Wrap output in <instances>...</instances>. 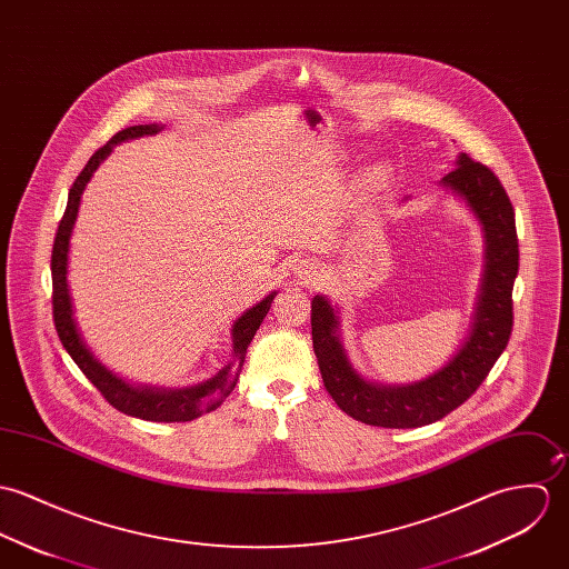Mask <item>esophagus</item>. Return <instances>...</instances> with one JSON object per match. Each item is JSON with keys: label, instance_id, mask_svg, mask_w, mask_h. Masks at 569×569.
Returning <instances> with one entry per match:
<instances>
[{"label": "esophagus", "instance_id": "1", "mask_svg": "<svg viewBox=\"0 0 569 569\" xmlns=\"http://www.w3.org/2000/svg\"><path fill=\"white\" fill-rule=\"evenodd\" d=\"M297 272H299L301 279H315L316 274H318V263H315V261H301Z\"/></svg>", "mask_w": 569, "mask_h": 569}]
</instances>
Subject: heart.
Segmentation results:
<instances>
[{"mask_svg":"<svg viewBox=\"0 0 569 569\" xmlns=\"http://www.w3.org/2000/svg\"><path fill=\"white\" fill-rule=\"evenodd\" d=\"M390 181V170L383 163H373L365 170L362 174V188L369 191H378L386 188V183Z\"/></svg>","mask_w":569,"mask_h":569,"instance_id":"heart-1","label":"heart"}]
</instances>
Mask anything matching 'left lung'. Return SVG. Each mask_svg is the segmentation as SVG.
Instances as JSON below:
<instances>
[{
    "mask_svg": "<svg viewBox=\"0 0 569 569\" xmlns=\"http://www.w3.org/2000/svg\"><path fill=\"white\" fill-rule=\"evenodd\" d=\"M439 186L469 207L485 238V270L469 333L439 371L412 383L362 378L342 345L338 308L325 295L312 299V342L325 388L342 412L367 426L399 430L439 421L476 392L510 338L519 247L505 188L487 166L465 152Z\"/></svg>",
    "mask_w": 569,
    "mask_h": 569,
    "instance_id": "8db88e82",
    "label": "left lung"
}]
</instances>
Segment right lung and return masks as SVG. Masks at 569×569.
Segmentation results:
<instances>
[{
	"label": "right lung",
	"instance_id": "add662e5",
	"mask_svg": "<svg viewBox=\"0 0 569 569\" xmlns=\"http://www.w3.org/2000/svg\"><path fill=\"white\" fill-rule=\"evenodd\" d=\"M161 124H139V127H128L120 130L118 134L111 137L100 150L93 152V157L87 161L78 179L73 181L69 198H67V209H64L63 220L59 224V233L54 238V249H52V303H54V325L59 331V338L63 342L64 351L71 356V360L78 365V369L87 376V379L102 392V397L124 412L128 417H137L143 421H159V423H179V421H191L198 419L204 412L216 410L229 392L236 388L238 378L242 373L244 360H247V349L253 340L254 331L259 329L261 320L268 315L272 299L277 297V290L263 297L251 310H247L240 316L233 327H231V360L213 376L204 379L200 383L186 386V388H157V386H134L127 379L116 376L111 369H107L96 353L87 347L80 327L73 316V301L69 292V281H67V263H69V240L73 233V224L78 218V207L82 191L87 183L91 181L93 172L100 168V163L113 152V148L128 139L146 137V134H157L161 130Z\"/></svg>",
	"mask_w": 569,
	"mask_h": 569
}]
</instances>
